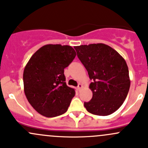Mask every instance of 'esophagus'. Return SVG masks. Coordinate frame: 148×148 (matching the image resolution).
<instances>
[{
  "instance_id": "obj_1",
  "label": "esophagus",
  "mask_w": 148,
  "mask_h": 148,
  "mask_svg": "<svg viewBox=\"0 0 148 148\" xmlns=\"http://www.w3.org/2000/svg\"><path fill=\"white\" fill-rule=\"evenodd\" d=\"M82 87H83V85L82 84H79L78 86H77V88H78L79 90V89H81Z\"/></svg>"
}]
</instances>
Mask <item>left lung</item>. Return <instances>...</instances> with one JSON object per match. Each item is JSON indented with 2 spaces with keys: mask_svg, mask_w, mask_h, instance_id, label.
<instances>
[{
  "mask_svg": "<svg viewBox=\"0 0 148 148\" xmlns=\"http://www.w3.org/2000/svg\"><path fill=\"white\" fill-rule=\"evenodd\" d=\"M77 56L92 82V98L84 102L89 112L100 116L112 114L123 104L129 92V70L124 58L104 44L74 46Z\"/></svg>",
  "mask_w": 148,
  "mask_h": 148,
  "instance_id": "8db88e82",
  "label": "left lung"
}]
</instances>
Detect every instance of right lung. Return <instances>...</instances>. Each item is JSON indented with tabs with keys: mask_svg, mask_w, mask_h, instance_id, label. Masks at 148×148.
<instances>
[{
	"mask_svg": "<svg viewBox=\"0 0 148 148\" xmlns=\"http://www.w3.org/2000/svg\"><path fill=\"white\" fill-rule=\"evenodd\" d=\"M76 55L70 46L47 44L36 51L25 66V95L41 115L56 117L68 110L75 91L66 85L64 73Z\"/></svg>",
	"mask_w": 148,
	"mask_h": 148,
	"instance_id": "obj_1",
	"label": "right lung"
}]
</instances>
